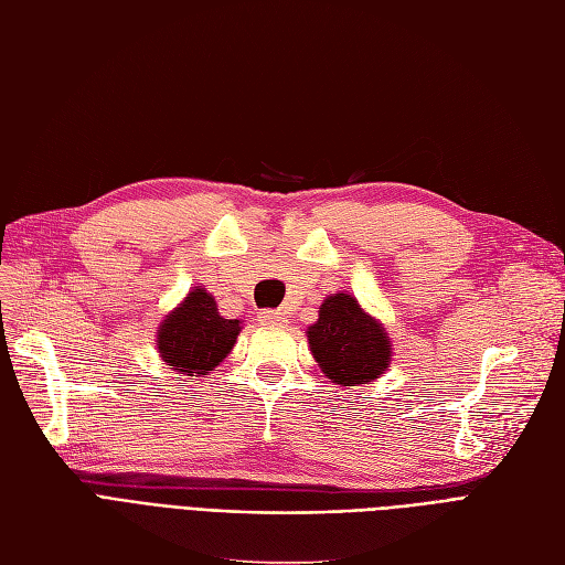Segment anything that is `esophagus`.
I'll return each instance as SVG.
<instances>
[{"label": "esophagus", "mask_w": 565, "mask_h": 565, "mask_svg": "<svg viewBox=\"0 0 565 565\" xmlns=\"http://www.w3.org/2000/svg\"><path fill=\"white\" fill-rule=\"evenodd\" d=\"M260 323L263 326H286V317L284 312H275V309H267V312H260Z\"/></svg>", "instance_id": "1"}]
</instances>
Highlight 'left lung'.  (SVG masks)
I'll return each mask as SVG.
<instances>
[{"label": "left lung", "instance_id": "1", "mask_svg": "<svg viewBox=\"0 0 565 565\" xmlns=\"http://www.w3.org/2000/svg\"><path fill=\"white\" fill-rule=\"evenodd\" d=\"M307 342L317 366L340 387L371 385L392 363V338L350 294H331L319 319L307 326Z\"/></svg>", "mask_w": 565, "mask_h": 565}]
</instances>
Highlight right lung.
<instances>
[{
    "label": "right lung",
    "instance_id": "obj_1",
    "mask_svg": "<svg viewBox=\"0 0 565 565\" xmlns=\"http://www.w3.org/2000/svg\"><path fill=\"white\" fill-rule=\"evenodd\" d=\"M242 333L239 319H225L217 312L215 298L206 288L194 286L178 307L159 321V359L183 375L204 377L232 352Z\"/></svg>",
    "mask_w": 565,
    "mask_h": 565
}]
</instances>
